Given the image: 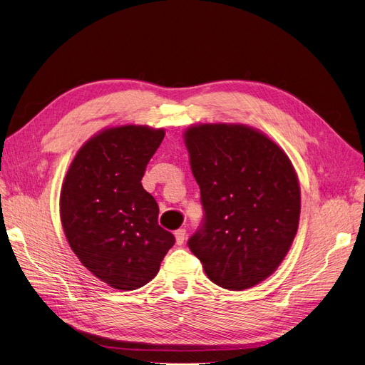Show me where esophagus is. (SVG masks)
<instances>
[{
    "instance_id": "34e87169",
    "label": "esophagus",
    "mask_w": 365,
    "mask_h": 365,
    "mask_svg": "<svg viewBox=\"0 0 365 365\" xmlns=\"http://www.w3.org/2000/svg\"><path fill=\"white\" fill-rule=\"evenodd\" d=\"M175 237H176V242H178L179 245L183 244V241H185V238H186V229H185V227L178 229V231L175 232Z\"/></svg>"
}]
</instances>
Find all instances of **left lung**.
Returning <instances> with one entry per match:
<instances>
[{
  "instance_id": "obj_1",
  "label": "left lung",
  "mask_w": 365,
  "mask_h": 365,
  "mask_svg": "<svg viewBox=\"0 0 365 365\" xmlns=\"http://www.w3.org/2000/svg\"><path fill=\"white\" fill-rule=\"evenodd\" d=\"M185 145L204 210L190 252L222 289H250L274 274L296 237L294 167L277 143L242 124L194 125Z\"/></svg>"
}]
</instances>
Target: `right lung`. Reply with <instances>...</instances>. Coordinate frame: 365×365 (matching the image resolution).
I'll return each instance as SVG.
<instances>
[{
    "label": "right lung",
    "mask_w": 365,
    "mask_h": 365,
    "mask_svg": "<svg viewBox=\"0 0 365 365\" xmlns=\"http://www.w3.org/2000/svg\"><path fill=\"white\" fill-rule=\"evenodd\" d=\"M164 130L121 125L96 134L76 153L61 192L72 252L117 290H138L160 271L175 235L158 225V204L142 186Z\"/></svg>",
    "instance_id": "right-lung-1"
}]
</instances>
